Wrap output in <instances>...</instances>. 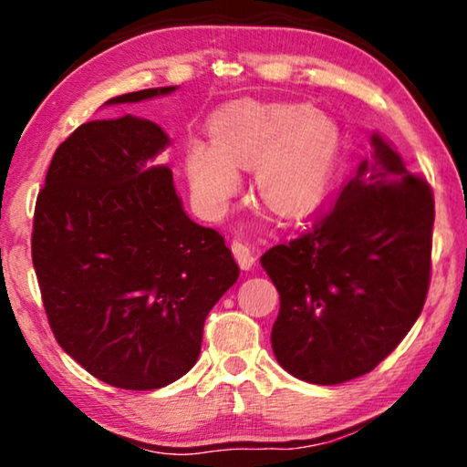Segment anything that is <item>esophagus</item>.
<instances>
[{"instance_id": "esophagus-1", "label": "esophagus", "mask_w": 467, "mask_h": 467, "mask_svg": "<svg viewBox=\"0 0 467 467\" xmlns=\"http://www.w3.org/2000/svg\"><path fill=\"white\" fill-rule=\"evenodd\" d=\"M233 255L236 259V264H239L243 270H251L253 264H255V253H253L249 244L243 241L233 243Z\"/></svg>"}]
</instances>
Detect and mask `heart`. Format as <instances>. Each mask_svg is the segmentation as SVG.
Wrapping results in <instances>:
<instances>
[{"label": "heart", "instance_id": "obj_1", "mask_svg": "<svg viewBox=\"0 0 467 467\" xmlns=\"http://www.w3.org/2000/svg\"><path fill=\"white\" fill-rule=\"evenodd\" d=\"M212 140H189L185 172L197 202L220 210L241 185L239 169H255L257 193L284 216L309 210L334 172L339 131L303 102H243L212 121Z\"/></svg>", "mask_w": 467, "mask_h": 467}]
</instances>
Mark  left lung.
I'll list each match as a JSON object with an SVG mask.
<instances>
[{
    "label": "left lung",
    "instance_id": "1",
    "mask_svg": "<svg viewBox=\"0 0 467 467\" xmlns=\"http://www.w3.org/2000/svg\"><path fill=\"white\" fill-rule=\"evenodd\" d=\"M370 144L373 156L334 208L262 257L280 292L274 354L306 383L370 373L406 337L429 292L432 192L379 133Z\"/></svg>",
    "mask_w": 467,
    "mask_h": 467
}]
</instances>
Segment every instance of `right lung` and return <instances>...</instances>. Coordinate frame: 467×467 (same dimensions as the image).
I'll return each mask as SVG.
<instances>
[{
	"label": "right lung",
	"mask_w": 467,
	"mask_h": 467,
	"mask_svg": "<svg viewBox=\"0 0 467 467\" xmlns=\"http://www.w3.org/2000/svg\"><path fill=\"white\" fill-rule=\"evenodd\" d=\"M169 144L161 125L133 115L88 121L55 150L36 197L33 264L55 339L121 389L183 377L205 317L239 278L223 234L185 214L171 169L154 164Z\"/></svg>",
	"instance_id": "obj_1"
}]
</instances>
